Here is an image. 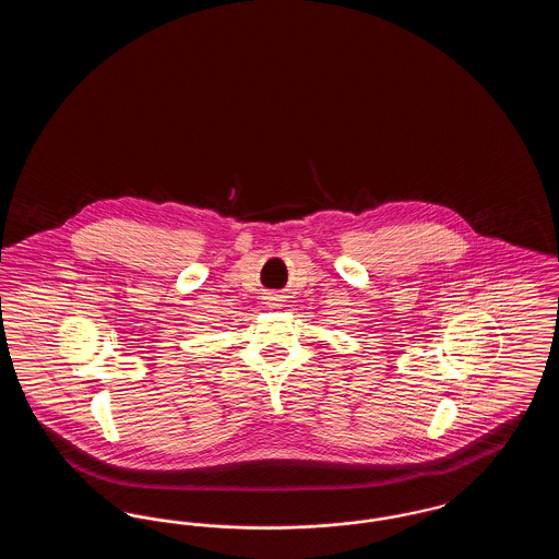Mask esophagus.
I'll return each mask as SVG.
<instances>
[{
	"instance_id": "obj_1",
	"label": "esophagus",
	"mask_w": 559,
	"mask_h": 559,
	"mask_svg": "<svg viewBox=\"0 0 559 559\" xmlns=\"http://www.w3.org/2000/svg\"><path fill=\"white\" fill-rule=\"evenodd\" d=\"M266 299H270V301H276L278 297H272V295H270V297H266ZM272 306H276V304H272Z\"/></svg>"
}]
</instances>
